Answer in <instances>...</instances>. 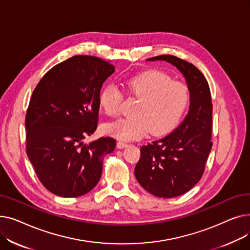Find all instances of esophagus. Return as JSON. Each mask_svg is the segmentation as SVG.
<instances>
[{
    "label": "esophagus",
    "mask_w": 250,
    "mask_h": 250,
    "mask_svg": "<svg viewBox=\"0 0 250 250\" xmlns=\"http://www.w3.org/2000/svg\"><path fill=\"white\" fill-rule=\"evenodd\" d=\"M126 146H127V144H126L125 142H122V141H118V142H117V148L124 149V148H125Z\"/></svg>",
    "instance_id": "esophagus-1"
}]
</instances>
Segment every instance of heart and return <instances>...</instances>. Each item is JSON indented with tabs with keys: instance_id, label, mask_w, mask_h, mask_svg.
<instances>
[{
	"instance_id": "1",
	"label": "heart",
	"mask_w": 250,
	"mask_h": 250,
	"mask_svg": "<svg viewBox=\"0 0 250 250\" xmlns=\"http://www.w3.org/2000/svg\"><path fill=\"white\" fill-rule=\"evenodd\" d=\"M130 95L139 98L133 116L111 123L104 127L105 133L123 141L143 138L149 132L162 136L172 130L185 113L188 100V87L172 81L166 73L148 70L124 81ZM123 94L114 85L104 86L98 97L100 108L109 116L121 112Z\"/></svg>"
}]
</instances>
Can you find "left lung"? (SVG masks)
Instances as JSON below:
<instances>
[{
	"instance_id": "left-lung-1",
	"label": "left lung",
	"mask_w": 250,
	"mask_h": 250,
	"mask_svg": "<svg viewBox=\"0 0 250 250\" xmlns=\"http://www.w3.org/2000/svg\"><path fill=\"white\" fill-rule=\"evenodd\" d=\"M148 61H165L185 76L190 104L183 122L169 135L141 148L135 167L140 185L158 198L170 199L191 189L202 178L213 143L212 97L207 79L192 63L171 55Z\"/></svg>"
}]
</instances>
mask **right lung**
I'll return each instance as SVG.
<instances>
[{
  "mask_svg": "<svg viewBox=\"0 0 250 250\" xmlns=\"http://www.w3.org/2000/svg\"><path fill=\"white\" fill-rule=\"evenodd\" d=\"M114 72L108 62L75 56L51 68L36 85L26 112V153L42 186L76 198L98 183L113 138L83 143L98 125L102 84Z\"/></svg>",
  "mask_w": 250,
  "mask_h": 250,
  "instance_id": "add662e5",
  "label": "right lung"
}]
</instances>
